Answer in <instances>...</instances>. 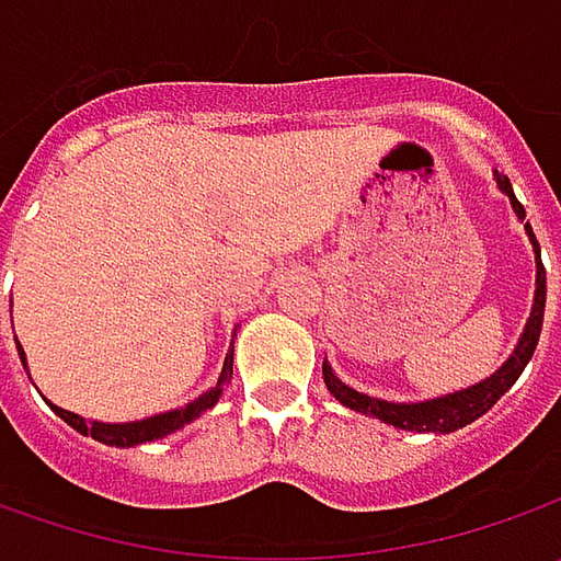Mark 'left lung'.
<instances>
[{"label": "left lung", "instance_id": "8db88e82", "mask_svg": "<svg viewBox=\"0 0 561 561\" xmlns=\"http://www.w3.org/2000/svg\"><path fill=\"white\" fill-rule=\"evenodd\" d=\"M496 184L500 190L506 193L508 199H512V208H515V215L525 221V205L515 199V193H512V184H508L506 174H500L496 171ZM528 230L530 243H534V252H537V290H534V309H530L528 318V328H525V334L518 340V346H515V353L508 356V362L496 371V375H490L481 383H474V387H468V390H459V393H449V397L440 399H431V402H387V399H375V397H365V393H358L353 387H346L343 380H336V375L331 371V365L324 362L321 365V371H324V383H328V390L334 393L343 405H350V409H356V412H365V415H375V419L387 421V424H393V427H402V431H434V434H449V431H459L465 424H471L474 419H481L486 409H493L496 405V399L506 393L508 387L518 380V375L525 371V365L534 356V350H537V340H540V328H543V306H547V268H543V262H540V243H537V237H534V230L530 225H525Z\"/></svg>", "mask_w": 561, "mask_h": 561}]
</instances>
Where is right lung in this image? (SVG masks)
<instances>
[{
    "label": "right lung",
    "instance_id": "right-lung-1",
    "mask_svg": "<svg viewBox=\"0 0 561 561\" xmlns=\"http://www.w3.org/2000/svg\"><path fill=\"white\" fill-rule=\"evenodd\" d=\"M18 353H21V346H18ZM21 358H24V353H21ZM230 375H233V353L225 358V368H221L218 383H215L208 393H203V397L196 399V402H190L184 409H174V412H164V415H156V419L134 421V424H102V421L80 419V415L65 412V409H58V405H53V409L58 412V419L68 421V424H71L75 431H80V434H90L93 440L108 443V446H137V443L168 437V434H174L178 427H184L186 421L199 419L205 409H211V405L218 402L225 383H230Z\"/></svg>",
    "mask_w": 561,
    "mask_h": 561
}]
</instances>
